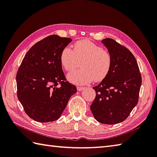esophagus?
Here are the masks:
<instances>
[{
	"label": "esophagus",
	"mask_w": 157,
	"mask_h": 157,
	"mask_svg": "<svg viewBox=\"0 0 157 157\" xmlns=\"http://www.w3.org/2000/svg\"><path fill=\"white\" fill-rule=\"evenodd\" d=\"M77 89H78V91H81L82 90L84 89V87H82V86H77Z\"/></svg>",
	"instance_id": "obj_1"
}]
</instances>
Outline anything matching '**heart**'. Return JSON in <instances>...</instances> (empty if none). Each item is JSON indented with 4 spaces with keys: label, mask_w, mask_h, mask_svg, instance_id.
Masks as SVG:
<instances>
[{
    "label": "heart",
    "mask_w": 157,
    "mask_h": 157,
    "mask_svg": "<svg viewBox=\"0 0 157 157\" xmlns=\"http://www.w3.org/2000/svg\"><path fill=\"white\" fill-rule=\"evenodd\" d=\"M62 67L70 72L82 61L81 70L68 74V79L73 84H87L93 80L100 82L110 73L112 56L110 52L89 40H81L73 45V49L64 47L60 53Z\"/></svg>",
    "instance_id": "1"
}]
</instances>
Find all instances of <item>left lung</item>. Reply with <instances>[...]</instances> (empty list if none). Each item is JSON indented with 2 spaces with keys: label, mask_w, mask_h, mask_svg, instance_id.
<instances>
[{
  "label": "left lung",
  "mask_w": 157,
  "mask_h": 157,
  "mask_svg": "<svg viewBox=\"0 0 157 157\" xmlns=\"http://www.w3.org/2000/svg\"><path fill=\"white\" fill-rule=\"evenodd\" d=\"M112 56L110 73L93 88L96 96L90 110L97 121L115 124L126 119L139 101L141 75L135 56L111 38L101 41Z\"/></svg>",
  "instance_id": "left-lung-1"
}]
</instances>
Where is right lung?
<instances>
[{
  "instance_id": "1",
  "label": "right lung",
  "mask_w": 157,
  "mask_h": 157,
  "mask_svg": "<svg viewBox=\"0 0 157 157\" xmlns=\"http://www.w3.org/2000/svg\"><path fill=\"white\" fill-rule=\"evenodd\" d=\"M71 38L51 35L27 51L16 75L17 96L25 112L33 120L58 119L76 86L67 81L59 61Z\"/></svg>"
}]
</instances>
